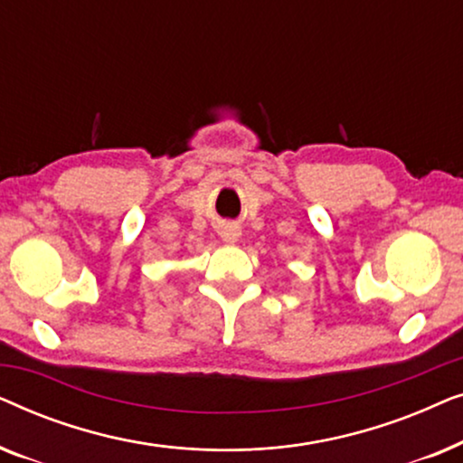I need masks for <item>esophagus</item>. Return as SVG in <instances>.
<instances>
[{
    "mask_svg": "<svg viewBox=\"0 0 463 463\" xmlns=\"http://www.w3.org/2000/svg\"><path fill=\"white\" fill-rule=\"evenodd\" d=\"M240 236H242V232H240V227L238 225H221L219 227V238L223 240V242H227V244H236L238 240H240Z\"/></svg>",
    "mask_w": 463,
    "mask_h": 463,
    "instance_id": "esophagus-1",
    "label": "esophagus"
}]
</instances>
